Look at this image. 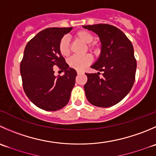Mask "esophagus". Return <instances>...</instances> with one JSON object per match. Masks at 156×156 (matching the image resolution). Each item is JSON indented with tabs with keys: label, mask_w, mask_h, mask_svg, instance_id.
Masks as SVG:
<instances>
[{
	"label": "esophagus",
	"mask_w": 156,
	"mask_h": 156,
	"mask_svg": "<svg viewBox=\"0 0 156 156\" xmlns=\"http://www.w3.org/2000/svg\"><path fill=\"white\" fill-rule=\"evenodd\" d=\"M77 73H78V75H80V74H82L83 72H80V71H77Z\"/></svg>",
	"instance_id": "obj_1"
}]
</instances>
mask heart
Segmentation results:
<instances>
[{"mask_svg":"<svg viewBox=\"0 0 156 156\" xmlns=\"http://www.w3.org/2000/svg\"><path fill=\"white\" fill-rule=\"evenodd\" d=\"M75 38L82 43L87 44V48L90 51L94 53L98 52L95 43H92L94 40V36L90 32L87 30H80L75 34ZM58 51L62 56L66 57L70 54V45H69V40L67 36H64L61 39L58 43ZM92 62V57L90 55H85L83 56H72L69 58V65L70 67L76 69L78 71H82L87 67V66Z\"/></svg>","mask_w":156,"mask_h":156,"instance_id":"1","label":"heart"}]
</instances>
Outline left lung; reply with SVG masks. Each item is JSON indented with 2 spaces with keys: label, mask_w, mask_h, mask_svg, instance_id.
I'll return each instance as SVG.
<instances>
[{
  "label": "left lung",
  "mask_w": 156,
  "mask_h": 156,
  "mask_svg": "<svg viewBox=\"0 0 156 156\" xmlns=\"http://www.w3.org/2000/svg\"><path fill=\"white\" fill-rule=\"evenodd\" d=\"M83 27L99 36L101 54L90 67L103 72L102 78H100V72L86 73V98L96 107H111L122 101L134 84L136 61L133 46L121 30L112 25L94 24Z\"/></svg>",
  "instance_id": "obj_1"
}]
</instances>
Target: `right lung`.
<instances>
[{"label":"right lung","mask_w":156,"mask_h":156,"mask_svg":"<svg viewBox=\"0 0 156 156\" xmlns=\"http://www.w3.org/2000/svg\"><path fill=\"white\" fill-rule=\"evenodd\" d=\"M52 27L37 33L28 42L20 63L23 87L31 102L45 110L55 111L69 103L77 72L69 68L58 51L64 35L72 30ZM58 66L65 74L56 77L53 67Z\"/></svg>","instance_id":"right-lung-1"}]
</instances>
